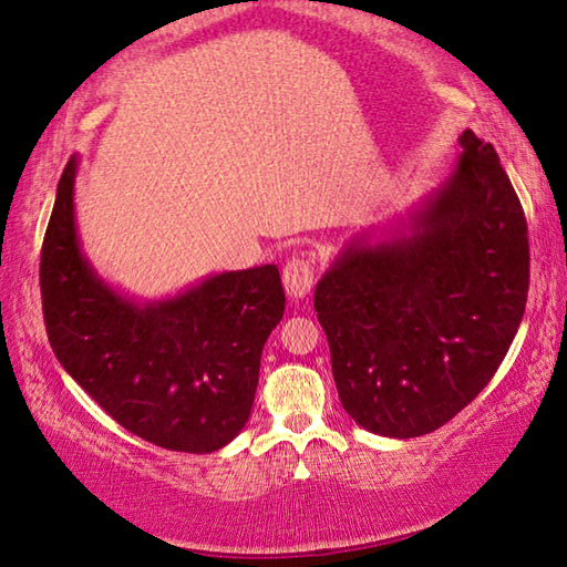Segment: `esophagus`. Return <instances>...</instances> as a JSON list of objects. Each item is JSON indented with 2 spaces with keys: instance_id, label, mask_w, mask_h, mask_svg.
<instances>
[{
  "instance_id": "34e87169",
  "label": "esophagus",
  "mask_w": 567,
  "mask_h": 567,
  "mask_svg": "<svg viewBox=\"0 0 567 567\" xmlns=\"http://www.w3.org/2000/svg\"><path fill=\"white\" fill-rule=\"evenodd\" d=\"M282 285H285V292L295 297V300H300V297L310 292L315 285L312 260H305V257H292V260H287L282 270Z\"/></svg>"
}]
</instances>
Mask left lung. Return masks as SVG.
Wrapping results in <instances>:
<instances>
[{
  "mask_svg": "<svg viewBox=\"0 0 567 567\" xmlns=\"http://www.w3.org/2000/svg\"><path fill=\"white\" fill-rule=\"evenodd\" d=\"M449 178L372 240H349L315 290L342 406L359 426L414 439L486 386L528 300V225L498 153L458 136Z\"/></svg>",
  "mask_w": 567,
  "mask_h": 567,
  "instance_id": "obj_1",
  "label": "left lung"
}]
</instances>
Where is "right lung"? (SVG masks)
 Wrapping results in <instances>:
<instances>
[{"label": "right lung", "mask_w": 567, "mask_h": 567, "mask_svg": "<svg viewBox=\"0 0 567 567\" xmlns=\"http://www.w3.org/2000/svg\"><path fill=\"white\" fill-rule=\"evenodd\" d=\"M76 168L71 156L41 245L51 349L131 434L161 449L213 454L250 419L262 347L285 312L280 270L210 275L166 300L113 290L81 250Z\"/></svg>", "instance_id": "right-lung-1"}]
</instances>
